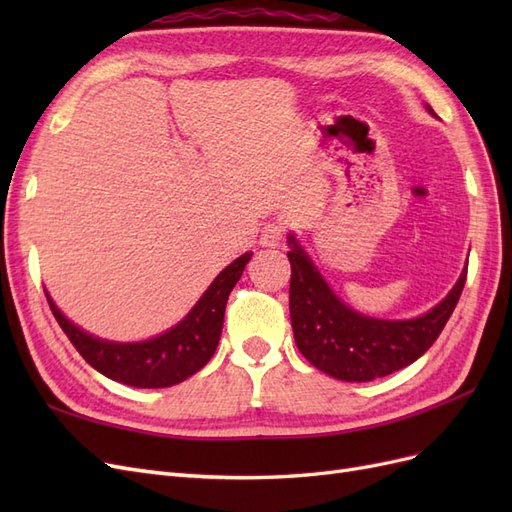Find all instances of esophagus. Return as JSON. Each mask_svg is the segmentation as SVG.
Segmentation results:
<instances>
[{
    "label": "esophagus",
    "mask_w": 512,
    "mask_h": 512,
    "mask_svg": "<svg viewBox=\"0 0 512 512\" xmlns=\"http://www.w3.org/2000/svg\"><path fill=\"white\" fill-rule=\"evenodd\" d=\"M284 239V224L282 222H267L260 230V245L277 247Z\"/></svg>",
    "instance_id": "34e87169"
}]
</instances>
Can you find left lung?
Returning <instances> with one entry per match:
<instances>
[{
    "mask_svg": "<svg viewBox=\"0 0 512 512\" xmlns=\"http://www.w3.org/2000/svg\"><path fill=\"white\" fill-rule=\"evenodd\" d=\"M288 243L294 342L314 367L346 382L389 376L425 354L451 318L468 275L466 265L453 290L431 312L412 320H380L339 301L297 239L290 235Z\"/></svg>",
    "mask_w": 512,
    "mask_h": 512,
    "instance_id": "8db88e82",
    "label": "left lung"
}]
</instances>
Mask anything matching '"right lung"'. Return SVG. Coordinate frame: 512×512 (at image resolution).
Segmentation results:
<instances>
[{
    "label": "right lung",
    "mask_w": 512,
    "mask_h": 512,
    "mask_svg": "<svg viewBox=\"0 0 512 512\" xmlns=\"http://www.w3.org/2000/svg\"><path fill=\"white\" fill-rule=\"evenodd\" d=\"M250 258L252 254L245 252L241 258L230 262L177 327L147 342H106L72 324L59 312L49 292H46V301L72 346L100 374L121 384L136 386V389H164V386L190 378L209 363L222 335L228 294L239 282Z\"/></svg>",
    "instance_id": "add662e5"
}]
</instances>
